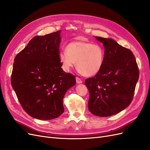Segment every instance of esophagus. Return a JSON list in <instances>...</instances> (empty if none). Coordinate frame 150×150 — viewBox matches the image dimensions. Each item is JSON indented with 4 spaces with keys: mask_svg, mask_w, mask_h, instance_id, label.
<instances>
[{
    "mask_svg": "<svg viewBox=\"0 0 150 150\" xmlns=\"http://www.w3.org/2000/svg\"><path fill=\"white\" fill-rule=\"evenodd\" d=\"M76 82H77V83L81 84V83H83V81L81 80L79 78H78V77H76Z\"/></svg>",
    "mask_w": 150,
    "mask_h": 150,
    "instance_id": "esophagus-1",
    "label": "esophagus"
}]
</instances>
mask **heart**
Returning a JSON list of instances; mask_svg holds the SVG:
<instances>
[{
	"mask_svg": "<svg viewBox=\"0 0 150 150\" xmlns=\"http://www.w3.org/2000/svg\"><path fill=\"white\" fill-rule=\"evenodd\" d=\"M59 59L65 71H69L76 64L81 74L91 77L101 69L104 52L98 45L85 40H74L67 45L66 51L59 52Z\"/></svg>",
	"mask_w": 150,
	"mask_h": 150,
	"instance_id": "1",
	"label": "heart"
}]
</instances>
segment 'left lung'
<instances>
[{
    "label": "left lung",
    "mask_w": 150,
    "mask_h": 150,
    "mask_svg": "<svg viewBox=\"0 0 150 150\" xmlns=\"http://www.w3.org/2000/svg\"><path fill=\"white\" fill-rule=\"evenodd\" d=\"M95 38L104 47L103 65L84 83L89 92V111L95 116L107 117L125 110L132 101L139 69L131 50L112 39Z\"/></svg>",
    "instance_id": "1"
}]
</instances>
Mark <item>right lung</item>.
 Masks as SVG:
<instances>
[{
  "instance_id": "add662e5",
  "label": "right lung",
  "mask_w": 150,
  "mask_h": 150,
  "mask_svg": "<svg viewBox=\"0 0 150 150\" xmlns=\"http://www.w3.org/2000/svg\"><path fill=\"white\" fill-rule=\"evenodd\" d=\"M61 32L35 36L14 59L12 86L24 111L38 120L61 115L63 98L76 82L59 59Z\"/></svg>"
}]
</instances>
